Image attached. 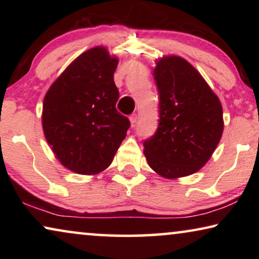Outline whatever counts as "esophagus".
<instances>
[{
  "label": "esophagus",
  "instance_id": "34e87169",
  "mask_svg": "<svg viewBox=\"0 0 259 259\" xmlns=\"http://www.w3.org/2000/svg\"><path fill=\"white\" fill-rule=\"evenodd\" d=\"M128 119H130V121H131V125L136 126V122H137V120H138V115L137 114H132V115L128 116Z\"/></svg>",
  "mask_w": 259,
  "mask_h": 259
}]
</instances>
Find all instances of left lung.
<instances>
[{"label":"left lung","mask_w":259,"mask_h":259,"mask_svg":"<svg viewBox=\"0 0 259 259\" xmlns=\"http://www.w3.org/2000/svg\"><path fill=\"white\" fill-rule=\"evenodd\" d=\"M159 126L144 141L150 167L166 179L193 175L210 160L224 130L221 100L200 73L177 55L158 59Z\"/></svg>","instance_id":"1"}]
</instances>
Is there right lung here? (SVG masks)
I'll use <instances>...</instances> for the list:
<instances>
[{
  "label": "right lung",
  "mask_w": 259,
  "mask_h": 259,
  "mask_svg": "<svg viewBox=\"0 0 259 259\" xmlns=\"http://www.w3.org/2000/svg\"><path fill=\"white\" fill-rule=\"evenodd\" d=\"M119 59L98 46L77 56L52 83L44 99L42 128L61 165L94 176L112 164L130 128L116 111L114 72Z\"/></svg>",
  "instance_id": "right-lung-1"
}]
</instances>
